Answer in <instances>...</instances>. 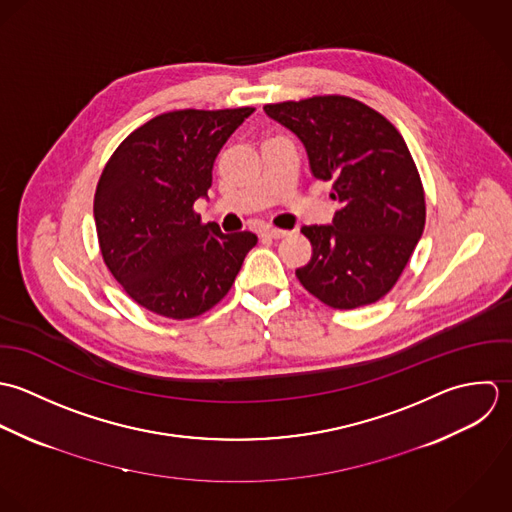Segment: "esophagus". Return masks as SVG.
I'll list each match as a JSON object with an SVG mask.
<instances>
[{"mask_svg": "<svg viewBox=\"0 0 512 512\" xmlns=\"http://www.w3.org/2000/svg\"><path fill=\"white\" fill-rule=\"evenodd\" d=\"M289 235V231H285V229H275V227H265L263 231H261V237H269V239H283V237H287Z\"/></svg>", "mask_w": 512, "mask_h": 512, "instance_id": "esophagus-1", "label": "esophagus"}]
</instances>
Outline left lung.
<instances>
[{"mask_svg": "<svg viewBox=\"0 0 512 512\" xmlns=\"http://www.w3.org/2000/svg\"><path fill=\"white\" fill-rule=\"evenodd\" d=\"M263 110L299 136L312 176L330 182V198L342 204L330 225L301 229L312 257L297 279L328 307L380 301L398 283L425 227V194L402 134L374 108L340 95Z\"/></svg>", "mask_w": 512, "mask_h": 512, "instance_id": "8db88e82", "label": "left lung"}]
</instances>
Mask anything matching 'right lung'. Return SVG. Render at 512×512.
I'll return each instance as SVG.
<instances>
[{"label": "right lung", "mask_w": 512, "mask_h": 512, "mask_svg": "<svg viewBox=\"0 0 512 512\" xmlns=\"http://www.w3.org/2000/svg\"><path fill=\"white\" fill-rule=\"evenodd\" d=\"M253 110L164 112L106 162L95 194L99 245L108 271L140 307L174 320L204 314L229 293L257 245L255 233H221L194 211L207 198L219 150Z\"/></svg>", "instance_id": "obj_1"}]
</instances>
